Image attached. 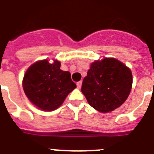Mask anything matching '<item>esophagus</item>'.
I'll return each mask as SVG.
<instances>
[{
    "mask_svg": "<svg viewBox=\"0 0 154 154\" xmlns=\"http://www.w3.org/2000/svg\"><path fill=\"white\" fill-rule=\"evenodd\" d=\"M76 85H77V88L78 89L81 88V86H82V81H79V82H77V83H76Z\"/></svg>",
    "mask_w": 154,
    "mask_h": 154,
    "instance_id": "esophagus-1",
    "label": "esophagus"
}]
</instances>
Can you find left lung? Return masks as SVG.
I'll list each match as a JSON object with an SVG mask.
<instances>
[{
    "label": "left lung",
    "instance_id": "left-lung-1",
    "mask_svg": "<svg viewBox=\"0 0 154 154\" xmlns=\"http://www.w3.org/2000/svg\"><path fill=\"white\" fill-rule=\"evenodd\" d=\"M131 86V70L115 58H105L91 63L81 91L94 109L109 112L124 104Z\"/></svg>",
    "mask_w": 154,
    "mask_h": 154
}]
</instances>
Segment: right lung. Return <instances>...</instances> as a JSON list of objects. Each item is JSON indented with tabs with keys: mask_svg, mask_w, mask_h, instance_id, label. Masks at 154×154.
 <instances>
[{
	"mask_svg": "<svg viewBox=\"0 0 154 154\" xmlns=\"http://www.w3.org/2000/svg\"><path fill=\"white\" fill-rule=\"evenodd\" d=\"M60 68L58 60L50 63L48 60H43L33 63L24 75L23 87L25 94L43 111L58 109L76 87L70 72Z\"/></svg>",
	"mask_w": 154,
	"mask_h": 154,
	"instance_id": "right-lung-1",
	"label": "right lung"
}]
</instances>
